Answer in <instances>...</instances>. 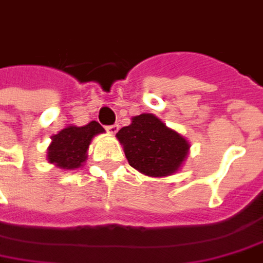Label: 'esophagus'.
<instances>
[{
  "mask_svg": "<svg viewBox=\"0 0 263 263\" xmlns=\"http://www.w3.org/2000/svg\"><path fill=\"white\" fill-rule=\"evenodd\" d=\"M119 129V125L118 124H114V125H109V126H106V131L109 132V134H117Z\"/></svg>",
  "mask_w": 263,
  "mask_h": 263,
  "instance_id": "1",
  "label": "esophagus"
}]
</instances>
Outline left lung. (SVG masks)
<instances>
[{"instance_id": "8db88e82", "label": "left lung", "mask_w": 263, "mask_h": 263, "mask_svg": "<svg viewBox=\"0 0 263 263\" xmlns=\"http://www.w3.org/2000/svg\"><path fill=\"white\" fill-rule=\"evenodd\" d=\"M132 168L148 176L175 174L188 157L189 142L154 114H141L117 134Z\"/></svg>"}]
</instances>
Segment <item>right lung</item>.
<instances>
[{"instance_id":"right-lung-1","label":"right lung","mask_w":263,"mask_h":263,"mask_svg":"<svg viewBox=\"0 0 263 263\" xmlns=\"http://www.w3.org/2000/svg\"><path fill=\"white\" fill-rule=\"evenodd\" d=\"M105 129L97 122L91 121L84 126L68 125L51 138L47 151L49 163L61 170H77L87 159V151L92 138Z\"/></svg>"}]
</instances>
